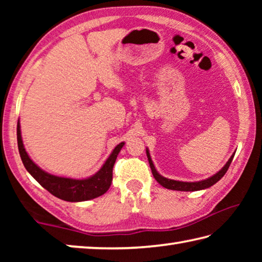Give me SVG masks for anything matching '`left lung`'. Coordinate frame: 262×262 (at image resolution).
I'll return each instance as SVG.
<instances>
[{"label": "left lung", "instance_id": "left-lung-1", "mask_svg": "<svg viewBox=\"0 0 262 262\" xmlns=\"http://www.w3.org/2000/svg\"><path fill=\"white\" fill-rule=\"evenodd\" d=\"M147 156H148V161L150 164V168H151V172L154 174V178L158 181V184H161L163 187H165L167 189H172V190H181V192H194V190H201V189H206V188H209L210 186L215 185L217 181L220 179H222V177H223L225 173H227L228 168L230 166V164H231L233 156H234V152L231 157L229 158V161L227 162V164L221 168V170L217 172L216 174L209 177V178H207L205 180H201V181H193V183H187V181H179V180H172V179H167L165 177L161 176L157 172L156 167H155L154 163H152V159L150 157V152H149V149L147 148Z\"/></svg>", "mask_w": 262, "mask_h": 262}]
</instances>
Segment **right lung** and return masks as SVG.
<instances>
[{
  "mask_svg": "<svg viewBox=\"0 0 262 262\" xmlns=\"http://www.w3.org/2000/svg\"><path fill=\"white\" fill-rule=\"evenodd\" d=\"M17 143L19 155L26 171L54 196L69 202H81L92 200L107 192L113 178V166L119 152L125 145V142L119 143L113 149L104 165L94 176L85 179H72L64 177L50 174L39 167L26 152L20 134V123L17 122Z\"/></svg>",
  "mask_w": 262,
  "mask_h": 262,
  "instance_id": "1",
  "label": "right lung"
}]
</instances>
